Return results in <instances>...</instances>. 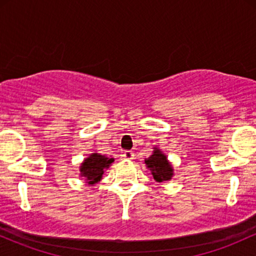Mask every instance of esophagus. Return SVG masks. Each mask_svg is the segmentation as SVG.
<instances>
[{
    "instance_id": "1",
    "label": "esophagus",
    "mask_w": 256,
    "mask_h": 256,
    "mask_svg": "<svg viewBox=\"0 0 256 256\" xmlns=\"http://www.w3.org/2000/svg\"><path fill=\"white\" fill-rule=\"evenodd\" d=\"M122 156L124 158L125 160H132V158H134V152H131V150H125L124 152H122Z\"/></svg>"
}]
</instances>
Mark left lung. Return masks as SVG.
<instances>
[{
  "label": "left lung",
  "instance_id": "8db88e82",
  "mask_svg": "<svg viewBox=\"0 0 256 256\" xmlns=\"http://www.w3.org/2000/svg\"><path fill=\"white\" fill-rule=\"evenodd\" d=\"M155 150L152 152V155H150L148 158H146L144 162L146 167L150 170L152 177L158 183L162 182H167L173 177V168L172 165L167 160V156L164 154L160 149L154 148Z\"/></svg>",
  "mask_w": 256,
  "mask_h": 256
}]
</instances>
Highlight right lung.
Wrapping results in <instances>:
<instances>
[{
  "label": "right lung",
  "mask_w": 256,
  "mask_h": 256,
  "mask_svg": "<svg viewBox=\"0 0 256 256\" xmlns=\"http://www.w3.org/2000/svg\"><path fill=\"white\" fill-rule=\"evenodd\" d=\"M113 161V158H110L98 152H92L80 165V176L86 180L88 184L98 183L101 180L104 170H107Z\"/></svg>",
  "instance_id": "right-lung-1"
}]
</instances>
